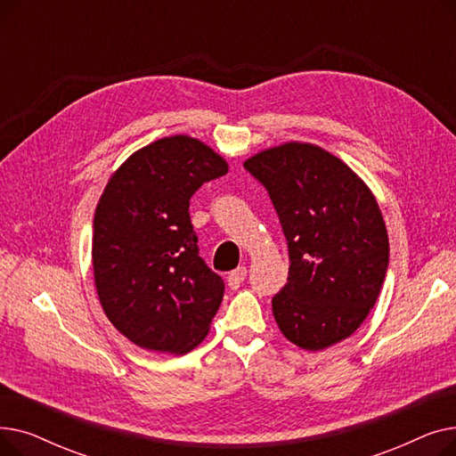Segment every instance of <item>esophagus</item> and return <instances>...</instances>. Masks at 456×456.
I'll return each instance as SVG.
<instances>
[{
	"mask_svg": "<svg viewBox=\"0 0 456 456\" xmlns=\"http://www.w3.org/2000/svg\"><path fill=\"white\" fill-rule=\"evenodd\" d=\"M246 275H248V270H246V266H240V268L232 270V272L229 273V277H227V284H229V289H232V290L240 289V284L244 282Z\"/></svg>",
	"mask_w": 456,
	"mask_h": 456,
	"instance_id": "34e87169",
	"label": "esophagus"
}]
</instances>
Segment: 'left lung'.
I'll return each mask as SVG.
<instances>
[{"instance_id": "left-lung-1", "label": "left lung", "mask_w": 456, "mask_h": 456, "mask_svg": "<svg viewBox=\"0 0 456 456\" xmlns=\"http://www.w3.org/2000/svg\"><path fill=\"white\" fill-rule=\"evenodd\" d=\"M244 167L268 190L289 244V281L272 299L281 332L306 351L349 338L388 270L387 225L371 190L314 143H282Z\"/></svg>"}]
</instances>
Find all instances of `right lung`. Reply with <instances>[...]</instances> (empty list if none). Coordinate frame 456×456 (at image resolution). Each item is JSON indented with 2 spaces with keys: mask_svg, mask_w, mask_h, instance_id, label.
Masks as SVG:
<instances>
[{
  "mask_svg": "<svg viewBox=\"0 0 456 456\" xmlns=\"http://www.w3.org/2000/svg\"><path fill=\"white\" fill-rule=\"evenodd\" d=\"M227 162L184 134L133 153L95 207L92 266L109 322L142 349L184 354L208 332L224 279L200 256L190 198Z\"/></svg>",
  "mask_w": 456,
  "mask_h": 456,
  "instance_id": "obj_1",
  "label": "right lung"
}]
</instances>
